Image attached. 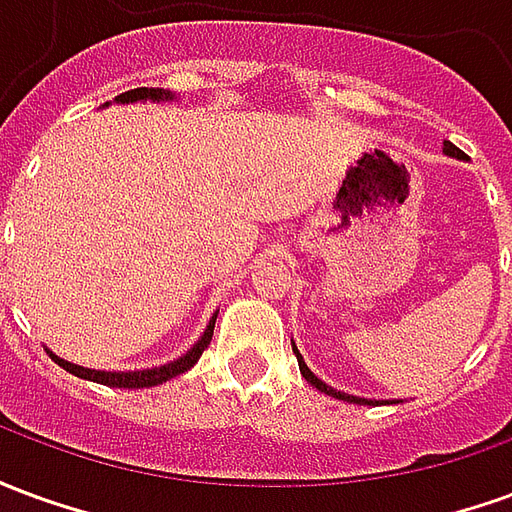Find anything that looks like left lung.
Listing matches in <instances>:
<instances>
[{
    "label": "left lung",
    "instance_id": "1",
    "mask_svg": "<svg viewBox=\"0 0 512 512\" xmlns=\"http://www.w3.org/2000/svg\"><path fill=\"white\" fill-rule=\"evenodd\" d=\"M444 153L452 158H461V161L466 158L461 150H458L455 145H450V142H444ZM290 343H293V340H290ZM293 354H296V359H299L301 376L307 378V384L315 386V389H318V392H323V395H332V397H337V400H348V403H356V406H378V403H386V400H370V397H356V395H348V392H340V389H334V386H329L326 381H321V378L315 376L310 367H307V362H304V356L299 354L296 343H293Z\"/></svg>",
    "mask_w": 512,
    "mask_h": 512
}]
</instances>
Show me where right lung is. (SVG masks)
I'll list each match as a JSON object with an SVG mask.
<instances>
[{"label": "right lung", "mask_w": 512, "mask_h": 512, "mask_svg": "<svg viewBox=\"0 0 512 512\" xmlns=\"http://www.w3.org/2000/svg\"><path fill=\"white\" fill-rule=\"evenodd\" d=\"M136 101H175V95L169 93V90H161V87H136V90H128V93L117 95L115 104H136ZM109 106V104H104ZM216 315L219 312H213V318L205 326V332L200 334V340L191 345L189 351L178 359H172L167 365L161 367H147V370H93V367H82V365H73L68 359H62L54 351H49V356L62 367V370H68L76 378H84V381H95V384H104V386H117V389H147V386H158L169 381V378L180 376V373H186L191 367L197 365V359L202 356V351L211 345L213 337V326H216Z\"/></svg>", "instance_id": "right-lung-1"}]
</instances>
